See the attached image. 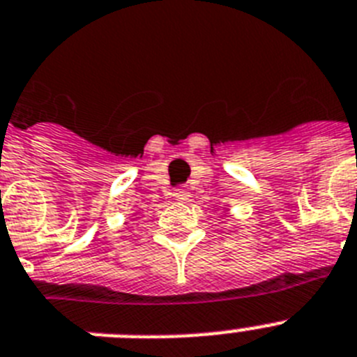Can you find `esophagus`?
Segmentation results:
<instances>
[{
    "mask_svg": "<svg viewBox=\"0 0 357 357\" xmlns=\"http://www.w3.org/2000/svg\"><path fill=\"white\" fill-rule=\"evenodd\" d=\"M172 195L175 200H188V197H190V193H188L185 188H176V190H173Z\"/></svg>",
    "mask_w": 357,
    "mask_h": 357,
    "instance_id": "obj_1",
    "label": "esophagus"
}]
</instances>
